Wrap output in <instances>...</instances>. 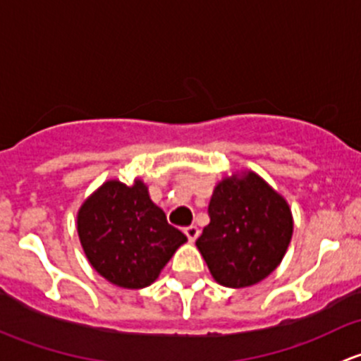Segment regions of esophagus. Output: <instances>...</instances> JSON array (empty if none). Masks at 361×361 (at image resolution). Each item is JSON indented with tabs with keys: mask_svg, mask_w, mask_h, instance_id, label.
Here are the masks:
<instances>
[{
	"mask_svg": "<svg viewBox=\"0 0 361 361\" xmlns=\"http://www.w3.org/2000/svg\"><path fill=\"white\" fill-rule=\"evenodd\" d=\"M185 235L188 238V241L194 243L195 239L199 238V234H201V231H199V227H195V225H190V227H185Z\"/></svg>",
	"mask_w": 361,
	"mask_h": 361,
	"instance_id": "34e87169",
	"label": "esophagus"
}]
</instances>
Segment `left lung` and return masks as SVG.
Here are the masks:
<instances>
[{
    "label": "left lung",
    "mask_w": 361,
    "mask_h": 361,
    "mask_svg": "<svg viewBox=\"0 0 361 361\" xmlns=\"http://www.w3.org/2000/svg\"><path fill=\"white\" fill-rule=\"evenodd\" d=\"M207 213L211 220L195 246L221 286H253L281 264L293 234L292 209L257 173L218 181Z\"/></svg>",
    "instance_id": "obj_1"
}]
</instances>
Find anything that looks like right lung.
<instances>
[{
	"label": "right lung",
	"mask_w": 361,
	"mask_h": 361,
	"mask_svg": "<svg viewBox=\"0 0 361 361\" xmlns=\"http://www.w3.org/2000/svg\"><path fill=\"white\" fill-rule=\"evenodd\" d=\"M80 245L89 264L111 285L127 290L150 286L187 235L167 224L148 187L108 180L76 213Z\"/></svg>",
	"instance_id": "right-lung-1"
}]
</instances>
